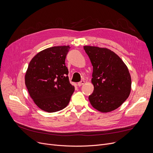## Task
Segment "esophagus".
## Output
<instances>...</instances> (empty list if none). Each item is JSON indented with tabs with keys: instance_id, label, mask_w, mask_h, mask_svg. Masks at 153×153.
I'll list each match as a JSON object with an SVG mask.
<instances>
[{
	"instance_id": "esophagus-1",
	"label": "esophagus",
	"mask_w": 153,
	"mask_h": 153,
	"mask_svg": "<svg viewBox=\"0 0 153 153\" xmlns=\"http://www.w3.org/2000/svg\"><path fill=\"white\" fill-rule=\"evenodd\" d=\"M84 84H85V81H81V82H79L77 83V85L80 87V86H81V85H84Z\"/></svg>"
}]
</instances>
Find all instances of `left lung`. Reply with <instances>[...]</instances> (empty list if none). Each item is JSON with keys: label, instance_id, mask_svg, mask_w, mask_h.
Wrapping results in <instances>:
<instances>
[{"label": "left lung", "instance_id": "obj_1", "mask_svg": "<svg viewBox=\"0 0 153 153\" xmlns=\"http://www.w3.org/2000/svg\"><path fill=\"white\" fill-rule=\"evenodd\" d=\"M93 66L94 92L89 97L92 106L103 113L118 108L129 97L131 79L125 62L106 48L84 46Z\"/></svg>", "mask_w": 153, "mask_h": 153}]
</instances>
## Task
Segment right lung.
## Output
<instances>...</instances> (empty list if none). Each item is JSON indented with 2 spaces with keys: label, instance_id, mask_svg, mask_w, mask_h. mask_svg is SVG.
Listing matches in <instances>:
<instances>
[{
  "label": "right lung",
  "instance_id": "1",
  "mask_svg": "<svg viewBox=\"0 0 153 153\" xmlns=\"http://www.w3.org/2000/svg\"><path fill=\"white\" fill-rule=\"evenodd\" d=\"M69 46L46 48L30 61L25 83L31 98L43 111L52 113L65 108L74 91L69 82L65 59Z\"/></svg>",
  "mask_w": 153,
  "mask_h": 153
}]
</instances>
